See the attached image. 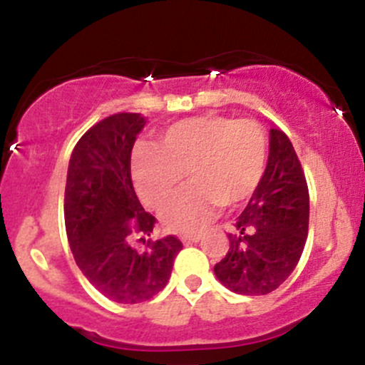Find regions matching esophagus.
Returning <instances> with one entry per match:
<instances>
[{"label": "esophagus", "mask_w": 365, "mask_h": 365, "mask_svg": "<svg viewBox=\"0 0 365 365\" xmlns=\"http://www.w3.org/2000/svg\"><path fill=\"white\" fill-rule=\"evenodd\" d=\"M201 235L200 233H190V235H182V242H200Z\"/></svg>", "instance_id": "1"}]
</instances>
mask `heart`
I'll use <instances>...</instances> for the list:
<instances>
[{
    "mask_svg": "<svg viewBox=\"0 0 365 365\" xmlns=\"http://www.w3.org/2000/svg\"><path fill=\"white\" fill-rule=\"evenodd\" d=\"M267 160L268 138L257 121L185 118L160 132L155 148L135 153L134 183L146 205L164 210L178 194L183 175H189L192 185L164 220L171 230L190 231L220 205H244L259 187Z\"/></svg>",
    "mask_w": 365,
    "mask_h": 365,
    "instance_id": "heart-1",
    "label": "heart"
}]
</instances>
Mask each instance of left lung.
Segmentation results:
<instances>
[{
  "mask_svg": "<svg viewBox=\"0 0 365 365\" xmlns=\"http://www.w3.org/2000/svg\"><path fill=\"white\" fill-rule=\"evenodd\" d=\"M309 231V189L288 135L270 128L267 171L227 233L230 249L213 267L238 295H267L292 275Z\"/></svg>",
  "mask_w": 365,
  "mask_h": 365,
  "instance_id": "8db88e82",
  "label": "left lung"
}]
</instances>
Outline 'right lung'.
Masks as SVG:
<instances>
[{
	"instance_id": "obj_1",
	"label": "right lung",
	"mask_w": 365,
	"mask_h": 365,
	"mask_svg": "<svg viewBox=\"0 0 365 365\" xmlns=\"http://www.w3.org/2000/svg\"><path fill=\"white\" fill-rule=\"evenodd\" d=\"M146 120L116 113L77 141L65 185V227L84 277L118 304H139L164 289L182 242L146 240L157 219L145 212L130 178V153ZM140 237L145 247H133Z\"/></svg>"
}]
</instances>
